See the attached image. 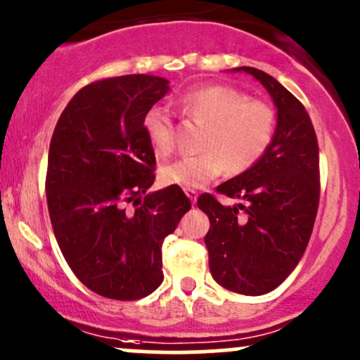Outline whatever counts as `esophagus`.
I'll return each mask as SVG.
<instances>
[{"mask_svg":"<svg viewBox=\"0 0 360 360\" xmlns=\"http://www.w3.org/2000/svg\"><path fill=\"white\" fill-rule=\"evenodd\" d=\"M185 194L188 195V199L192 200V204H194L197 200V191H195V188H185Z\"/></svg>","mask_w":360,"mask_h":360,"instance_id":"1","label":"esophagus"}]
</instances>
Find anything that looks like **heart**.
Listing matches in <instances>:
<instances>
[{"label":"heart","instance_id":"heart-1","mask_svg":"<svg viewBox=\"0 0 360 360\" xmlns=\"http://www.w3.org/2000/svg\"><path fill=\"white\" fill-rule=\"evenodd\" d=\"M180 110L202 127L197 141L200 153L163 166L161 180L166 185L200 188L223 169L226 175H242L264 158L276 135L278 115L271 104L230 86L192 89L180 98ZM142 127L158 156L175 150V125L168 113L150 108Z\"/></svg>","mask_w":360,"mask_h":360}]
</instances>
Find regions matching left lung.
Listing matches in <instances>:
<instances>
[{"label": "left lung", "mask_w": 360, "mask_h": 360, "mask_svg": "<svg viewBox=\"0 0 360 360\" xmlns=\"http://www.w3.org/2000/svg\"><path fill=\"white\" fill-rule=\"evenodd\" d=\"M271 94L278 127L271 148L249 172L216 187L240 199L223 206L202 194L197 206L210 218L206 242L216 283L242 295L271 292L295 269L314 228L319 207V148L304 104L276 79L242 67Z\"/></svg>", "instance_id": "8db88e82"}]
</instances>
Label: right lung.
Wrapping results in <instances>:
<instances>
[{
	"label": "right lung",
	"instance_id": "right-lung-1",
	"mask_svg": "<svg viewBox=\"0 0 360 360\" xmlns=\"http://www.w3.org/2000/svg\"><path fill=\"white\" fill-rule=\"evenodd\" d=\"M169 91L161 77L101 79L82 87L49 144L46 197L65 261L89 290L139 300L163 281V240L191 200L179 185L150 192L156 156L146 113Z\"/></svg>",
	"mask_w": 360,
	"mask_h": 360
}]
</instances>
